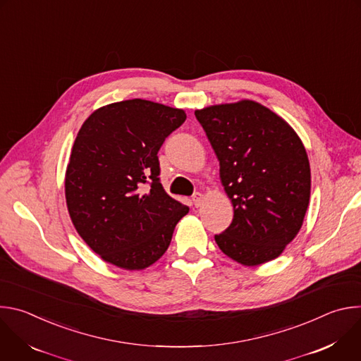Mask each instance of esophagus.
Returning a JSON list of instances; mask_svg holds the SVG:
<instances>
[{
	"mask_svg": "<svg viewBox=\"0 0 361 361\" xmlns=\"http://www.w3.org/2000/svg\"><path fill=\"white\" fill-rule=\"evenodd\" d=\"M202 201H204V195L201 192H195L192 195V204L195 205V207H200V205L202 204Z\"/></svg>",
	"mask_w": 361,
	"mask_h": 361,
	"instance_id": "1",
	"label": "esophagus"
}]
</instances>
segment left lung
I'll return each mask as SVG.
<instances>
[{
    "label": "left lung",
    "instance_id": "obj_1",
    "mask_svg": "<svg viewBox=\"0 0 361 361\" xmlns=\"http://www.w3.org/2000/svg\"><path fill=\"white\" fill-rule=\"evenodd\" d=\"M220 161L234 217L216 234L221 251L243 266L274 260L302 226L310 164L294 130L250 99L195 111Z\"/></svg>",
    "mask_w": 361,
    "mask_h": 361
}]
</instances>
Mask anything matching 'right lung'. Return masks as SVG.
Returning <instances> with one entry per match:
<instances>
[{
	"label": "right lung",
	"instance_id": "add662e5",
	"mask_svg": "<svg viewBox=\"0 0 361 361\" xmlns=\"http://www.w3.org/2000/svg\"><path fill=\"white\" fill-rule=\"evenodd\" d=\"M187 116L147 99L94 111L80 128L66 174L73 224L102 260L126 270L156 263L188 207L160 183L159 151Z\"/></svg>",
	"mask_w": 361,
	"mask_h": 361
}]
</instances>
